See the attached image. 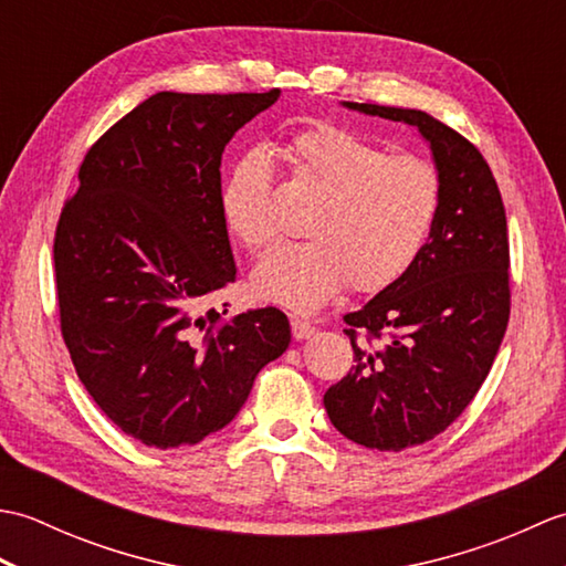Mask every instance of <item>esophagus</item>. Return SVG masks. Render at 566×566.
Instances as JSON below:
<instances>
[{
	"label": "esophagus",
	"mask_w": 566,
	"mask_h": 566,
	"mask_svg": "<svg viewBox=\"0 0 566 566\" xmlns=\"http://www.w3.org/2000/svg\"><path fill=\"white\" fill-rule=\"evenodd\" d=\"M292 333H294L296 340H306L316 333V326H314V323L304 321V318H292Z\"/></svg>",
	"instance_id": "esophagus-1"
}]
</instances>
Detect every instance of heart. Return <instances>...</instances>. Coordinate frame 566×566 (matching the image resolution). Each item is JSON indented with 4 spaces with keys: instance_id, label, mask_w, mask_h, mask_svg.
<instances>
[{
    "instance_id": "obj_1",
    "label": "heart",
    "mask_w": 566,
    "mask_h": 566,
    "mask_svg": "<svg viewBox=\"0 0 566 566\" xmlns=\"http://www.w3.org/2000/svg\"><path fill=\"white\" fill-rule=\"evenodd\" d=\"M284 160L321 203L306 223L311 240L280 245L258 264L252 292L262 302L308 314L347 282L359 294H375L411 270L440 211L436 167L333 124L294 136ZM221 213L250 252L274 243L272 170L260 150L243 155L226 175Z\"/></svg>"
}]
</instances>
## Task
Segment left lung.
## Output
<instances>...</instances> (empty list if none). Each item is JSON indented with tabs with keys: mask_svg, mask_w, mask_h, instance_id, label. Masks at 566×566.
Returning <instances> with one entry per match:
<instances>
[{
	"mask_svg": "<svg viewBox=\"0 0 566 566\" xmlns=\"http://www.w3.org/2000/svg\"><path fill=\"white\" fill-rule=\"evenodd\" d=\"M347 106L416 126L442 182L438 219L411 270L343 316L355 367L323 396L347 440L401 452L452 426L494 365L511 316L506 209L484 155L454 128L416 109Z\"/></svg>",
	"mask_w": 566,
	"mask_h": 566,
	"instance_id": "1",
	"label": "left lung"
}]
</instances>
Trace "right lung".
<instances>
[{"label": "right lung", "instance_id": "add662e5", "mask_svg": "<svg viewBox=\"0 0 566 566\" xmlns=\"http://www.w3.org/2000/svg\"><path fill=\"white\" fill-rule=\"evenodd\" d=\"M280 90L158 92L84 155L55 226L60 333L84 389L150 448L231 423L292 340L280 308H207L235 282L221 155ZM226 306V304H223Z\"/></svg>", "mask_w": 566, "mask_h": 566}]
</instances>
